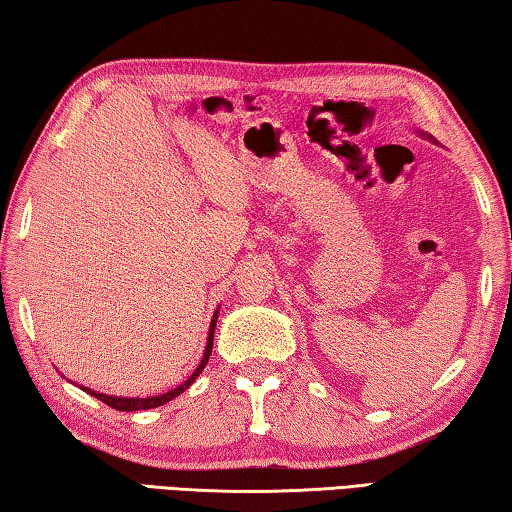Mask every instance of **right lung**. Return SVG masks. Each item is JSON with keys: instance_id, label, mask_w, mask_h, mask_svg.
<instances>
[{"instance_id": "right-lung-1", "label": "right lung", "mask_w": 512, "mask_h": 512, "mask_svg": "<svg viewBox=\"0 0 512 512\" xmlns=\"http://www.w3.org/2000/svg\"><path fill=\"white\" fill-rule=\"evenodd\" d=\"M215 319H218V315H213V321H211V330H209V344H206V351H204V357H202L200 366H197V369H195V373L191 375V378H188L184 384H179L177 389L168 391V393H164V396H157V398H112V396H105V393H96V391H92V389H85V391H87V393H92V396H94V398H98V400H101V402H105L107 407H112V409H119V411L155 409V407L166 405V402H170V400H173V398H177L179 393H184L188 387H191V384H193V380L197 378V375H200V373L204 371L206 362H209L211 348H213V330H215Z\"/></svg>"}]
</instances>
